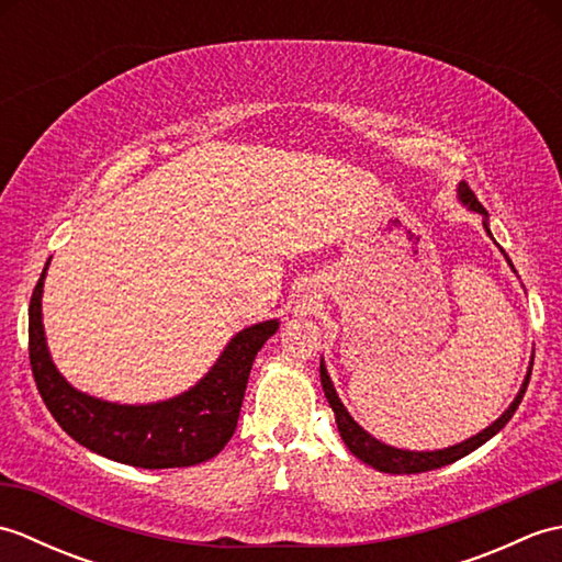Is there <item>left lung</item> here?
<instances>
[{
	"mask_svg": "<svg viewBox=\"0 0 562 562\" xmlns=\"http://www.w3.org/2000/svg\"><path fill=\"white\" fill-rule=\"evenodd\" d=\"M459 198H461L471 210L481 212V214H485V217H487L485 207L481 205L479 198L473 195V190H471L469 186H465V183L459 186ZM485 232L491 234V229H487V222H485ZM509 266H512V262H509ZM531 367H533V364H531ZM531 367H529L527 379H524L521 391L517 393L515 403H512L509 408L503 413V417H497V420H495L491 427H485L483 432H479L475 437L461 441V445H453V447H449V449H439V451H405V449H396V447L381 445L379 439H374L372 435H367L364 429L352 420V415H350L348 411H345V405L340 403L336 389H333V381H330V376H328V372H326L324 362H321V384H324L326 398H328V403H330L333 413H336L338 432H340L342 441H345V445H348V449L355 453L357 459L369 463V465H374L376 471H384V473H425V471L441 469V465H449V463H453V461L463 459L465 453L475 451L481 445H485L487 439L495 437V435L499 432V429H503V427L512 420V415H515V411L519 408L524 393H527V386H529Z\"/></svg>",
	"mask_w": 562,
	"mask_h": 562,
	"instance_id": "1",
	"label": "left lung"
}]
</instances>
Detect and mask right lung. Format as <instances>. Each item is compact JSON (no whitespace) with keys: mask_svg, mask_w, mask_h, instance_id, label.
<instances>
[{"mask_svg":"<svg viewBox=\"0 0 562 562\" xmlns=\"http://www.w3.org/2000/svg\"><path fill=\"white\" fill-rule=\"evenodd\" d=\"M47 262L29 306V357L35 386L57 425L81 447L137 469H183L217 457L236 429L250 367L278 321L236 333L212 372L183 396L151 405L99 401L71 389L47 355L41 321Z\"/></svg>","mask_w":562,"mask_h":562,"instance_id":"obj_1","label":"right lung"}]
</instances>
